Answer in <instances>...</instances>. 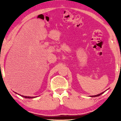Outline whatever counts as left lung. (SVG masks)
<instances>
[{
	"mask_svg": "<svg viewBox=\"0 0 121 121\" xmlns=\"http://www.w3.org/2000/svg\"><path fill=\"white\" fill-rule=\"evenodd\" d=\"M104 93V92H102V93H100V94H99V95H92V96H90V97H98V96H100V95H101L102 93Z\"/></svg>",
	"mask_w": 121,
	"mask_h": 121,
	"instance_id": "left-lung-1",
	"label": "left lung"
}]
</instances>
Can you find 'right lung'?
I'll use <instances>...</instances> for the list:
<instances>
[{
	"label": "right lung",
	"instance_id": "right-lung-1",
	"mask_svg": "<svg viewBox=\"0 0 121 121\" xmlns=\"http://www.w3.org/2000/svg\"><path fill=\"white\" fill-rule=\"evenodd\" d=\"M16 93V92H15ZM16 94H17V93H16ZM18 95H20V96H21V97H23V98H29V99H30V98H36V97H27V96H24V95H19V94H18Z\"/></svg>",
	"mask_w": 121,
	"mask_h": 121
}]
</instances>
